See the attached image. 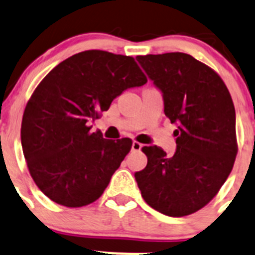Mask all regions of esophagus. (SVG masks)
Listing matches in <instances>:
<instances>
[{
	"mask_svg": "<svg viewBox=\"0 0 255 255\" xmlns=\"http://www.w3.org/2000/svg\"><path fill=\"white\" fill-rule=\"evenodd\" d=\"M141 147H142V145L140 144V142H137V141H134V142H132V145H131L132 151H140V150H141Z\"/></svg>",
	"mask_w": 255,
	"mask_h": 255,
	"instance_id": "obj_1",
	"label": "esophagus"
}]
</instances>
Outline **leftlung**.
Wrapping results in <instances>:
<instances>
[{
  "mask_svg": "<svg viewBox=\"0 0 255 255\" xmlns=\"http://www.w3.org/2000/svg\"><path fill=\"white\" fill-rule=\"evenodd\" d=\"M160 89L164 113L178 125L171 157L157 146H144V170L135 173L145 202L169 217H185L204 208L229 176L238 152L235 109L229 90L213 69L188 53L137 56Z\"/></svg>",
  "mask_w": 255,
  "mask_h": 255,
  "instance_id": "8db88e82",
  "label": "left lung"
}]
</instances>
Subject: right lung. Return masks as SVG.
I'll return each instance as SVG.
<instances>
[{
	"mask_svg": "<svg viewBox=\"0 0 255 255\" xmlns=\"http://www.w3.org/2000/svg\"><path fill=\"white\" fill-rule=\"evenodd\" d=\"M146 81L134 57L101 50L76 53L43 77L25 108L21 142L28 171L47 198L80 208L103 195L132 141L104 139L90 123L124 90Z\"/></svg>",
	"mask_w": 255,
	"mask_h": 255,
	"instance_id": "obj_1",
	"label": "right lung"
}]
</instances>
